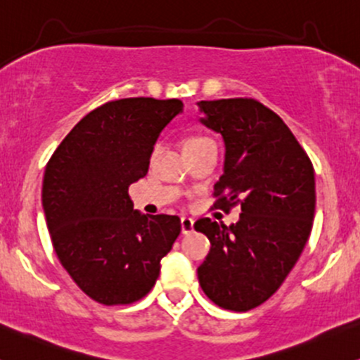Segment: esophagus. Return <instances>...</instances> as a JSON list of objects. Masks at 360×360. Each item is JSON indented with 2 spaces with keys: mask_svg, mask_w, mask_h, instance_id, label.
<instances>
[{
  "mask_svg": "<svg viewBox=\"0 0 360 360\" xmlns=\"http://www.w3.org/2000/svg\"><path fill=\"white\" fill-rule=\"evenodd\" d=\"M180 224H181V233H184V234H191L193 231V219H192V217L184 216L180 219Z\"/></svg>",
  "mask_w": 360,
  "mask_h": 360,
  "instance_id": "34e87169",
  "label": "esophagus"
}]
</instances>
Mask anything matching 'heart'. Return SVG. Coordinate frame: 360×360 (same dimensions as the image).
I'll return each instance as SVG.
<instances>
[{"label": "heart", "instance_id": "b5f03b06", "mask_svg": "<svg viewBox=\"0 0 360 360\" xmlns=\"http://www.w3.org/2000/svg\"><path fill=\"white\" fill-rule=\"evenodd\" d=\"M207 141H211V139H207V137H204V136H191L184 141V148L197 146V144L207 143Z\"/></svg>", "mask_w": 360, "mask_h": 360}]
</instances>
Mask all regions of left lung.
Returning <instances> with one entry per match:
<instances>
[{
	"label": "left lung",
	"instance_id": "obj_1",
	"mask_svg": "<svg viewBox=\"0 0 360 360\" xmlns=\"http://www.w3.org/2000/svg\"><path fill=\"white\" fill-rule=\"evenodd\" d=\"M197 105L200 122L219 132L226 148L214 207L241 205L236 224L209 217L193 224L211 241L197 277L217 306L248 311L281 288L308 241L316 204L313 163L284 120L257 100Z\"/></svg>",
	"mask_w": 360,
	"mask_h": 360
}]
</instances>
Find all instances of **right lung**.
I'll return each instance as SVG.
<instances>
[{
  "mask_svg": "<svg viewBox=\"0 0 360 360\" xmlns=\"http://www.w3.org/2000/svg\"><path fill=\"white\" fill-rule=\"evenodd\" d=\"M180 100L148 96L103 103L63 139L44 173L42 207L60 265L93 301L131 304L160 276L180 217L134 211L129 187L148 173L160 132Z\"/></svg>",
  "mask_w": 360,
  "mask_h": 360,
  "instance_id": "right-lung-1",
  "label": "right lung"
}]
</instances>
